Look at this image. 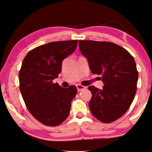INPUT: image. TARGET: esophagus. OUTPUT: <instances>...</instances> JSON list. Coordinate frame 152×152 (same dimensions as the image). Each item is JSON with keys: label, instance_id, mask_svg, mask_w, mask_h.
Wrapping results in <instances>:
<instances>
[{"label": "esophagus", "instance_id": "obj_1", "mask_svg": "<svg viewBox=\"0 0 152 152\" xmlns=\"http://www.w3.org/2000/svg\"><path fill=\"white\" fill-rule=\"evenodd\" d=\"M76 88H77V90H78V92H79V91H81L83 90V89H85V88H86V87H85V86H83L79 85V84H78V85L76 86Z\"/></svg>", "mask_w": 152, "mask_h": 152}]
</instances>
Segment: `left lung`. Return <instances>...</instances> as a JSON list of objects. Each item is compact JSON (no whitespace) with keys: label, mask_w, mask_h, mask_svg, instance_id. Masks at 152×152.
I'll return each mask as SVG.
<instances>
[{"label":"left lung","mask_w":152,"mask_h":152,"mask_svg":"<svg viewBox=\"0 0 152 152\" xmlns=\"http://www.w3.org/2000/svg\"><path fill=\"white\" fill-rule=\"evenodd\" d=\"M78 46L92 74L100 75L104 84L103 89L88 88L92 94L88 103L91 113L105 123L118 120L127 112L136 94L138 71L134 58L112 42L79 40Z\"/></svg>","instance_id":"1"}]
</instances>
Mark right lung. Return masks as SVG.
Returning a JSON list of instances; mask_svg holds the SVG:
<instances>
[{
  "label": "right lung",
  "mask_w": 152,
  "mask_h": 152,
  "mask_svg": "<svg viewBox=\"0 0 152 152\" xmlns=\"http://www.w3.org/2000/svg\"><path fill=\"white\" fill-rule=\"evenodd\" d=\"M78 40L49 42L27 53L19 72L20 90L27 109L36 120L57 126L69 116L77 88L60 86L52 81L61 71L65 58L76 50Z\"/></svg>",
  "instance_id": "add662e5"
}]
</instances>
